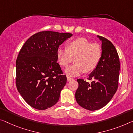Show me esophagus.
<instances>
[{
  "label": "esophagus",
  "mask_w": 133,
  "mask_h": 133,
  "mask_svg": "<svg viewBox=\"0 0 133 133\" xmlns=\"http://www.w3.org/2000/svg\"><path fill=\"white\" fill-rule=\"evenodd\" d=\"M67 81H72V80H73V78H70V77H69V76H67Z\"/></svg>",
  "instance_id": "obj_1"
}]
</instances>
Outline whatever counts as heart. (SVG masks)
<instances>
[{
  "label": "heart",
  "instance_id": "obj_1",
  "mask_svg": "<svg viewBox=\"0 0 133 133\" xmlns=\"http://www.w3.org/2000/svg\"><path fill=\"white\" fill-rule=\"evenodd\" d=\"M67 49L58 48L57 57L61 66L67 67L74 58L75 63L68 67L66 73L75 76L96 69L102 57V48L97 43H91L85 37H78L69 42Z\"/></svg>",
  "mask_w": 133,
  "mask_h": 133
}]
</instances>
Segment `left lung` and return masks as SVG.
Instances as JSON below:
<instances>
[{"mask_svg": "<svg viewBox=\"0 0 133 133\" xmlns=\"http://www.w3.org/2000/svg\"><path fill=\"white\" fill-rule=\"evenodd\" d=\"M102 41V57L94 70L89 75L91 83L78 79L75 98L79 106L89 110L103 108L115 94L118 87L120 62L115 47L110 41L97 36Z\"/></svg>", "mask_w": 133, "mask_h": 133, "instance_id": "8db88e82", "label": "left lung"}]
</instances>
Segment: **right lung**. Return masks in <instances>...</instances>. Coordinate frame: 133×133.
Returning a JSON list of instances; mask_svg holds the SVG:
<instances>
[{"instance_id":"obj_1","label":"right lung","mask_w":133,"mask_h":133,"mask_svg":"<svg viewBox=\"0 0 133 133\" xmlns=\"http://www.w3.org/2000/svg\"><path fill=\"white\" fill-rule=\"evenodd\" d=\"M72 36L41 31L27 39L19 51L16 61V86L32 108L45 110L58 102L67 78L57 62V51Z\"/></svg>"}]
</instances>
